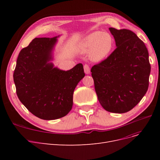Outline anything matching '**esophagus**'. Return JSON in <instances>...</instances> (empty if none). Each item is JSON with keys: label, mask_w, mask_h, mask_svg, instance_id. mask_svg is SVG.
Here are the masks:
<instances>
[{"label": "esophagus", "mask_w": 160, "mask_h": 160, "mask_svg": "<svg viewBox=\"0 0 160 160\" xmlns=\"http://www.w3.org/2000/svg\"><path fill=\"white\" fill-rule=\"evenodd\" d=\"M83 67H84V71H85V73H86V74H89V73H90V68H89V65L85 64V65L83 66Z\"/></svg>", "instance_id": "obj_1"}]
</instances>
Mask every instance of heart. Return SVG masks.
<instances>
[{
  "mask_svg": "<svg viewBox=\"0 0 160 160\" xmlns=\"http://www.w3.org/2000/svg\"><path fill=\"white\" fill-rule=\"evenodd\" d=\"M114 41L110 34L95 31L86 36L79 46L81 53H89L90 59L95 62L105 59L112 52Z\"/></svg>",
  "mask_w": 160,
  "mask_h": 160,
  "instance_id": "1",
  "label": "heart"
}]
</instances>
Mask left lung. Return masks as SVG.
I'll list each match as a JSON object with an SVG mask.
<instances>
[{
  "label": "left lung",
  "instance_id": "left-lung-1",
  "mask_svg": "<svg viewBox=\"0 0 160 160\" xmlns=\"http://www.w3.org/2000/svg\"><path fill=\"white\" fill-rule=\"evenodd\" d=\"M117 48L92 67L91 75L101 106L111 113L132 110L146 93L151 65L144 42L128 29L109 28Z\"/></svg>",
  "mask_w": 160,
  "mask_h": 160
}]
</instances>
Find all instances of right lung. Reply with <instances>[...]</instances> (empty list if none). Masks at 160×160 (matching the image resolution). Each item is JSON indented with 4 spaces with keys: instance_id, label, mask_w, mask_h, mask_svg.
<instances>
[{
    "instance_id": "obj_1",
    "label": "right lung",
    "mask_w": 160,
    "mask_h": 160,
    "mask_svg": "<svg viewBox=\"0 0 160 160\" xmlns=\"http://www.w3.org/2000/svg\"><path fill=\"white\" fill-rule=\"evenodd\" d=\"M57 38H34L19 52L13 74L19 100L31 113L45 120L69 113L74 90L85 77L81 63L65 71L49 62Z\"/></svg>"
}]
</instances>
